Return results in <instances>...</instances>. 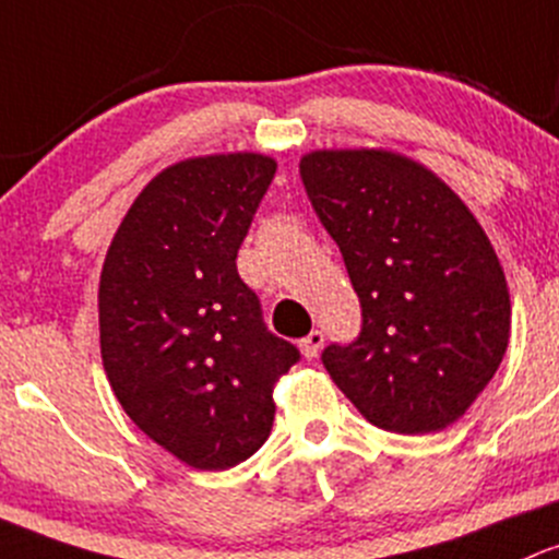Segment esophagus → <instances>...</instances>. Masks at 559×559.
<instances>
[{"label": "esophagus", "instance_id": "obj_1", "mask_svg": "<svg viewBox=\"0 0 559 559\" xmlns=\"http://www.w3.org/2000/svg\"><path fill=\"white\" fill-rule=\"evenodd\" d=\"M322 342H325L322 331H312L309 336H304L301 344H298V347H301V353H304V358H309V360L318 358V353L322 349Z\"/></svg>", "mask_w": 559, "mask_h": 559}]
</instances>
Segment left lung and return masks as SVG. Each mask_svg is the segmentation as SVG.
<instances>
[{
  "instance_id": "left-lung-1",
  "label": "left lung",
  "mask_w": 559,
  "mask_h": 559,
  "mask_svg": "<svg viewBox=\"0 0 559 559\" xmlns=\"http://www.w3.org/2000/svg\"><path fill=\"white\" fill-rule=\"evenodd\" d=\"M301 180L360 298L355 342L322 366L371 425L436 433L463 417L509 347L511 301L460 195L390 151H314Z\"/></svg>"
}]
</instances>
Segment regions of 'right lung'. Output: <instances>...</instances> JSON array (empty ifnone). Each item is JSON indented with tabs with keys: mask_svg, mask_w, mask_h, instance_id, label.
<instances>
[{
	"mask_svg": "<svg viewBox=\"0 0 559 559\" xmlns=\"http://www.w3.org/2000/svg\"><path fill=\"white\" fill-rule=\"evenodd\" d=\"M277 160L188 158L155 175L126 212L99 280L102 364L136 428L199 471L263 447L274 384L301 353L274 336L237 252Z\"/></svg>",
	"mask_w": 559,
	"mask_h": 559,
	"instance_id": "add662e5",
	"label": "right lung"
}]
</instances>
